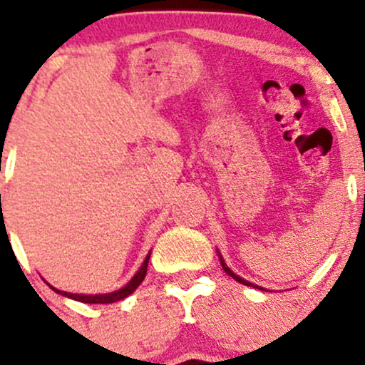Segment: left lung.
Wrapping results in <instances>:
<instances>
[{
    "label": "left lung",
    "mask_w": 365,
    "mask_h": 365,
    "mask_svg": "<svg viewBox=\"0 0 365 365\" xmlns=\"http://www.w3.org/2000/svg\"><path fill=\"white\" fill-rule=\"evenodd\" d=\"M216 253H218V256H220V263H222L223 270H225V272H227V274H228V275H230V277H232V279H235V280H237V282H241V284H244V286H250V287H255V289H262V291H265V289H263V287L256 286V284H253V282H250V280H246V279L239 277V275H237V274H234V272H232V270H230V268H228V267H227L225 259H223V256H222V255H220V251H218V250H216Z\"/></svg>",
    "instance_id": "left-lung-1"
}]
</instances>
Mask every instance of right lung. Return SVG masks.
<instances>
[{
	"label": "right lung",
	"instance_id": "right-lung-1",
	"mask_svg": "<svg viewBox=\"0 0 365 365\" xmlns=\"http://www.w3.org/2000/svg\"><path fill=\"white\" fill-rule=\"evenodd\" d=\"M149 258H150V253L147 255V258L143 259L142 267L138 268L137 274L131 277L130 282L126 284V286H123L121 289L114 291V293H106V294H76V293H67V291H60L57 287L53 286H48L51 287V289L55 291V293L66 296V298H71V299H76V302H81V303H91V305H106V303H115V302H121V299L128 298L131 293H133L135 289L142 284V280L145 279V274H147V265H149Z\"/></svg>",
	"mask_w": 365,
	"mask_h": 365
}]
</instances>
